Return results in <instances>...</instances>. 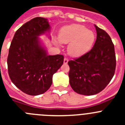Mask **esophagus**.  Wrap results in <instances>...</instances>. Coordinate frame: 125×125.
<instances>
[{"mask_svg": "<svg viewBox=\"0 0 125 125\" xmlns=\"http://www.w3.org/2000/svg\"><path fill=\"white\" fill-rule=\"evenodd\" d=\"M68 59L67 57H65L64 59V64H67L68 62Z\"/></svg>", "mask_w": 125, "mask_h": 125, "instance_id": "obj_1", "label": "esophagus"}]
</instances>
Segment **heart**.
Instances as JSON below:
<instances>
[{"instance_id":"1","label":"heart","mask_w":125,"mask_h":125,"mask_svg":"<svg viewBox=\"0 0 125 125\" xmlns=\"http://www.w3.org/2000/svg\"><path fill=\"white\" fill-rule=\"evenodd\" d=\"M93 31L80 24H72L62 27L59 34V39L64 44H69L68 52L73 57H79L91 49L95 40ZM56 44H59L57 41Z\"/></svg>"}]
</instances>
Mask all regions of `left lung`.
Listing matches in <instances>:
<instances>
[{
	"label": "left lung",
	"instance_id": "8db88e82",
	"mask_svg": "<svg viewBox=\"0 0 125 125\" xmlns=\"http://www.w3.org/2000/svg\"><path fill=\"white\" fill-rule=\"evenodd\" d=\"M94 26L97 36L92 49L68 62L69 84L75 92L83 95L101 92L115 72L116 56L111 37L104 30Z\"/></svg>",
	"mask_w": 125,
	"mask_h": 125
}]
</instances>
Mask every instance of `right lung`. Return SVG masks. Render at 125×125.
<instances>
[{
	"label": "right lung",
	"mask_w": 125,
	"mask_h": 125,
	"mask_svg": "<svg viewBox=\"0 0 125 125\" xmlns=\"http://www.w3.org/2000/svg\"><path fill=\"white\" fill-rule=\"evenodd\" d=\"M50 29L47 19L37 17L17 30L11 42L7 57L8 73L12 82L29 95L47 91L52 76L64 62V56L48 55L38 38Z\"/></svg>",
	"instance_id": "right-lung-1"
}]
</instances>
